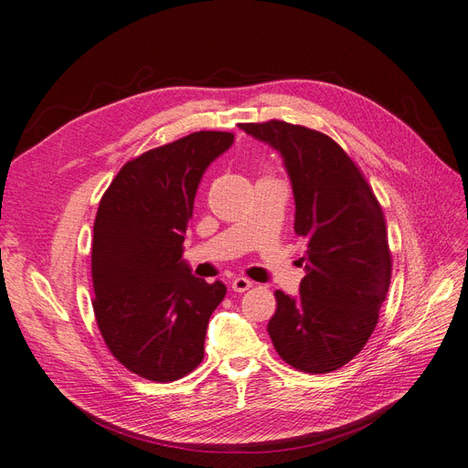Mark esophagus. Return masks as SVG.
Here are the masks:
<instances>
[{
	"label": "esophagus",
	"mask_w": 468,
	"mask_h": 468,
	"mask_svg": "<svg viewBox=\"0 0 468 468\" xmlns=\"http://www.w3.org/2000/svg\"><path fill=\"white\" fill-rule=\"evenodd\" d=\"M231 288L235 292H247L249 288H252V282H250L249 278H245V276H237V278L231 280Z\"/></svg>",
	"instance_id": "obj_1"
}]
</instances>
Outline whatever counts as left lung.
I'll list each match as a JSON object with an SVG mask.
<instances>
[{"mask_svg": "<svg viewBox=\"0 0 468 468\" xmlns=\"http://www.w3.org/2000/svg\"><path fill=\"white\" fill-rule=\"evenodd\" d=\"M239 127L282 156L296 202L293 231L308 249L298 296L274 293V349L298 370H337L363 351L388 293L392 255L382 207L324 133L278 119Z\"/></svg>", "mask_w": 468, "mask_h": 468, "instance_id": "1", "label": "left lung"}]
</instances>
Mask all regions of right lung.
<instances>
[{
  "mask_svg": "<svg viewBox=\"0 0 468 468\" xmlns=\"http://www.w3.org/2000/svg\"><path fill=\"white\" fill-rule=\"evenodd\" d=\"M233 139L197 131L146 151L117 172L100 202L93 314L112 355L146 380H178L204 358L207 322L227 288L196 278L182 245L199 180Z\"/></svg>",
  "mask_w": 468,
  "mask_h": 468,
  "instance_id": "1",
  "label": "right lung"
}]
</instances>
